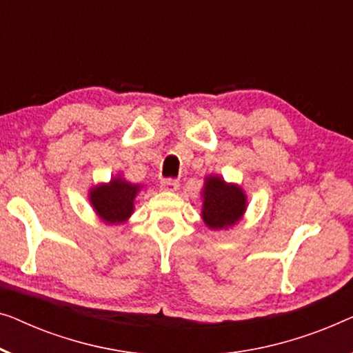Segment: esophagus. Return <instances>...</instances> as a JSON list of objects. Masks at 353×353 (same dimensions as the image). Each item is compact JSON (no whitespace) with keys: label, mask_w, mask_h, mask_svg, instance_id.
<instances>
[{"label":"esophagus","mask_w":353,"mask_h":353,"mask_svg":"<svg viewBox=\"0 0 353 353\" xmlns=\"http://www.w3.org/2000/svg\"><path fill=\"white\" fill-rule=\"evenodd\" d=\"M177 187H179V182H177V179H172V177L161 179V188H163V190H170V192H174V190H177Z\"/></svg>","instance_id":"esophagus-1"}]
</instances>
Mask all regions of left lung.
Segmentation results:
<instances>
[{
	"label": "left lung",
	"instance_id": "left-lung-1",
	"mask_svg": "<svg viewBox=\"0 0 353 353\" xmlns=\"http://www.w3.org/2000/svg\"><path fill=\"white\" fill-rule=\"evenodd\" d=\"M246 210V196L240 187L225 183L221 177H208L203 190V219L211 228L235 224Z\"/></svg>",
	"mask_w": 353,
	"mask_h": 353
}]
</instances>
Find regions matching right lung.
Wrapping results in <instances>:
<instances>
[{"label":"right lung","instance_id":"right-lung-1","mask_svg":"<svg viewBox=\"0 0 353 353\" xmlns=\"http://www.w3.org/2000/svg\"><path fill=\"white\" fill-rule=\"evenodd\" d=\"M139 185H132L123 179H113L108 185H101L91 192V203L97 214L105 222L126 221L134 210V198Z\"/></svg>","mask_w":353,"mask_h":353}]
</instances>
